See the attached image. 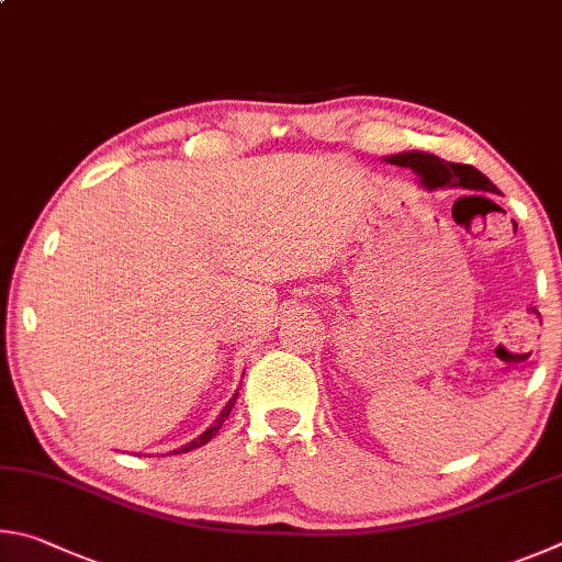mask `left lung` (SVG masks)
Segmentation results:
<instances>
[{"label":"left lung","instance_id":"obj_1","mask_svg":"<svg viewBox=\"0 0 562 562\" xmlns=\"http://www.w3.org/2000/svg\"><path fill=\"white\" fill-rule=\"evenodd\" d=\"M385 160L397 167H409L412 172H417L419 184L427 187V190H437V187H464V190L496 192V184L486 175H481L474 165L447 162L437 155L419 150L390 155Z\"/></svg>","mask_w":562,"mask_h":562}]
</instances>
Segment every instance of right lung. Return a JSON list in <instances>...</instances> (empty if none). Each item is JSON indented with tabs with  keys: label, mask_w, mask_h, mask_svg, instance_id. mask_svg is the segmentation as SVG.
Returning a JSON list of instances; mask_svg holds the SVG:
<instances>
[{
	"label": "right lung",
	"mask_w": 562,
	"mask_h": 562,
	"mask_svg": "<svg viewBox=\"0 0 562 562\" xmlns=\"http://www.w3.org/2000/svg\"><path fill=\"white\" fill-rule=\"evenodd\" d=\"M236 397H239V392H236V395H232V400L229 402H226V407L220 412V417H216L214 419V425L210 427V429H206V431H202V435L200 437H196V439H192L190 441V445H184L182 449H177L175 451V454H180V451H192V449H196V447H202V445H206V441H210L214 435H216V431H220L222 429V425H224V422H226V417H229V412H232V407L236 405Z\"/></svg>",
	"instance_id": "right-lung-1"
}]
</instances>
